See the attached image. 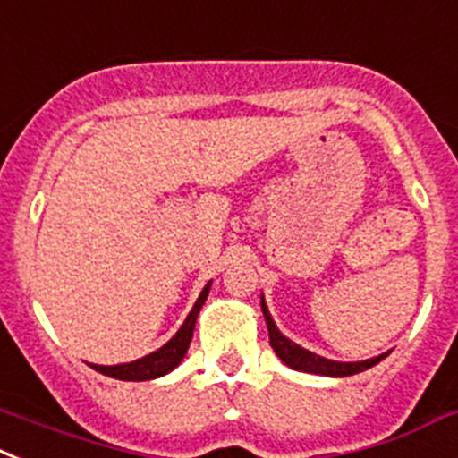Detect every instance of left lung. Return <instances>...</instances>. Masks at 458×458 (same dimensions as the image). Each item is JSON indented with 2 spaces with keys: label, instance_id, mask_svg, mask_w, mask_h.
<instances>
[{
  "label": "left lung",
  "instance_id": "obj_1",
  "mask_svg": "<svg viewBox=\"0 0 458 458\" xmlns=\"http://www.w3.org/2000/svg\"><path fill=\"white\" fill-rule=\"evenodd\" d=\"M260 306H262V316H265V323H267L269 329V345L274 348V352L278 355V360L284 361L285 367L295 369V371L304 373H316V376H329V377H345V376H355V373L367 371V369L376 367L377 361L385 360L389 355L383 352V355L371 357V360H361V361H336L327 360V357H320L311 350L301 348L295 341H290L285 334H281V329L274 323L272 313H269L267 304H265V297L260 295Z\"/></svg>",
  "mask_w": 458,
  "mask_h": 458
}]
</instances>
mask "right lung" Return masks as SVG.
I'll use <instances>...</instances> for the list:
<instances>
[{
  "label": "right lung",
  "instance_id": "obj_1",
  "mask_svg": "<svg viewBox=\"0 0 458 458\" xmlns=\"http://www.w3.org/2000/svg\"><path fill=\"white\" fill-rule=\"evenodd\" d=\"M209 288H212V281L202 288L200 297L196 300L191 313L186 316L184 325L177 329L173 339L165 345H161L158 350L149 352V355L140 357L135 361H126V364H114V367H101V364H89L94 371L103 373V376L117 377V380H131V383H142V380H154V377H161L165 373L173 371L174 367H180V361L184 360L186 350H189L191 339H193V329H196L198 313H200L202 304H205L207 295H209Z\"/></svg>",
  "mask_w": 458,
  "mask_h": 458
}]
</instances>
